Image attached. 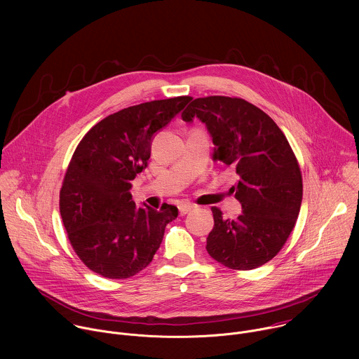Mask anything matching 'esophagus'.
I'll return each mask as SVG.
<instances>
[{"instance_id": "1", "label": "esophagus", "mask_w": 359, "mask_h": 359, "mask_svg": "<svg viewBox=\"0 0 359 359\" xmlns=\"http://www.w3.org/2000/svg\"><path fill=\"white\" fill-rule=\"evenodd\" d=\"M194 204H191V203H180L179 204V213H180V216H184V215H187V213H190L191 210H194Z\"/></svg>"}]
</instances>
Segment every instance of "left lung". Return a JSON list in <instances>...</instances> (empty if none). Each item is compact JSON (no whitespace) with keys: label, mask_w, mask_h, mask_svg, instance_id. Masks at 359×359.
Listing matches in <instances>:
<instances>
[{"label":"left lung","mask_w":359,"mask_h":359,"mask_svg":"<svg viewBox=\"0 0 359 359\" xmlns=\"http://www.w3.org/2000/svg\"><path fill=\"white\" fill-rule=\"evenodd\" d=\"M194 116L213 137L215 159L236 169L231 190L243 209L238 217L223 219L212 208L206 250L231 270L257 269L276 257L295 226L302 200L298 161L277 123L241 97H197L182 114L186 122Z\"/></svg>","instance_id":"1"}]
</instances>
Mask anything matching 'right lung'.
I'll return each instance as SVG.
<instances>
[{"instance_id":"right-lung-1","label":"right lung","mask_w":359,"mask_h":359,"mask_svg":"<svg viewBox=\"0 0 359 359\" xmlns=\"http://www.w3.org/2000/svg\"><path fill=\"white\" fill-rule=\"evenodd\" d=\"M191 96L144 102L92 126L76 146L60 191L69 243L93 273L129 278L153 260L177 208H136L132 180L144 170L151 137L184 109Z\"/></svg>"}]
</instances>
